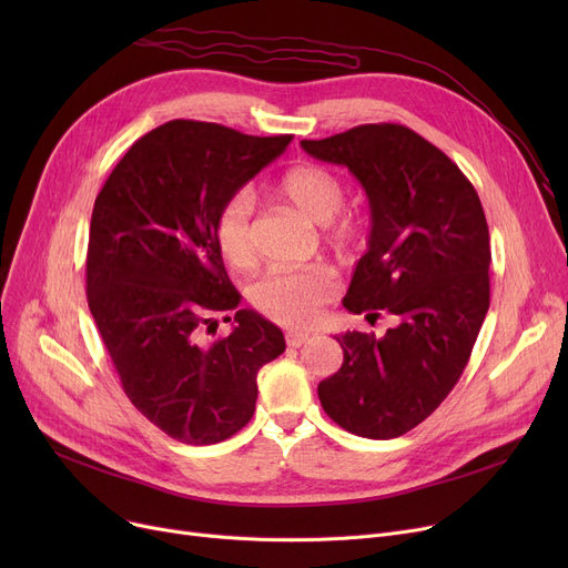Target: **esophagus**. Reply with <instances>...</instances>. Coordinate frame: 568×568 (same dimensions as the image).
Listing matches in <instances>:
<instances>
[{
	"label": "esophagus",
	"instance_id": "34e87169",
	"mask_svg": "<svg viewBox=\"0 0 568 568\" xmlns=\"http://www.w3.org/2000/svg\"><path fill=\"white\" fill-rule=\"evenodd\" d=\"M308 341H311V336L304 334V332H290V334H285L287 347H302V345H306Z\"/></svg>",
	"mask_w": 568,
	"mask_h": 568
}]
</instances>
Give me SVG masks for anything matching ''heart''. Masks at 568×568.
Segmentation results:
<instances>
[{
	"instance_id": "b5f03b06",
	"label": "heart",
	"mask_w": 568,
	"mask_h": 568,
	"mask_svg": "<svg viewBox=\"0 0 568 568\" xmlns=\"http://www.w3.org/2000/svg\"><path fill=\"white\" fill-rule=\"evenodd\" d=\"M276 193L306 219L329 223L332 234L341 242H347L359 232L352 216L336 219L347 191L343 179L329 168L315 163L294 165L278 179ZM214 236L227 264L242 272L255 264L257 244L248 191H236L223 200L214 223ZM334 276L322 266L300 268V272L274 268L251 287V302L266 317L287 326H302L317 317L320 308L334 296Z\"/></svg>"
}]
</instances>
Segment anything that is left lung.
<instances>
[{
  "label": "left lung",
  "instance_id": "1",
  "mask_svg": "<svg viewBox=\"0 0 568 568\" xmlns=\"http://www.w3.org/2000/svg\"><path fill=\"white\" fill-rule=\"evenodd\" d=\"M302 146L345 165L371 202L368 251L343 306L398 320L382 338L336 336L343 366L320 382V403L352 435L400 437L452 394L486 320L490 234L481 200L442 149L400 124L354 126Z\"/></svg>",
  "mask_w": 568,
  "mask_h": 568
}]
</instances>
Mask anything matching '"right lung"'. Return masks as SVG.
Segmentation results:
<instances>
[{"label":"right lung","instance_id":"right-lung-1","mask_svg":"<svg viewBox=\"0 0 568 568\" xmlns=\"http://www.w3.org/2000/svg\"><path fill=\"white\" fill-rule=\"evenodd\" d=\"M290 140L172 119L133 142L97 195L89 311L129 400L182 444L242 430L255 412L257 371L285 352L278 326L246 308L234 313L230 336L206 343L204 334H216L214 313L242 300L214 236L219 206Z\"/></svg>","mask_w":568,"mask_h":568}]
</instances>
